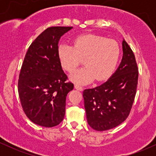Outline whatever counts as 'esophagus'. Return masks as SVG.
Listing matches in <instances>:
<instances>
[{
  "label": "esophagus",
  "mask_w": 156,
  "mask_h": 156,
  "mask_svg": "<svg viewBox=\"0 0 156 156\" xmlns=\"http://www.w3.org/2000/svg\"><path fill=\"white\" fill-rule=\"evenodd\" d=\"M75 88L76 90H80V91L83 90V87H81V86L78 85V84H75Z\"/></svg>",
  "instance_id": "1"
}]
</instances>
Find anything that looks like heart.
Instances as JSON below:
<instances>
[{"instance_id": "heart-1", "label": "heart", "mask_w": 156, "mask_h": 156, "mask_svg": "<svg viewBox=\"0 0 156 156\" xmlns=\"http://www.w3.org/2000/svg\"><path fill=\"white\" fill-rule=\"evenodd\" d=\"M120 53L117 41L95 34L76 37L73 46L61 44L57 50L59 62L67 72H73L84 59L85 66L70 75L71 80L78 84L109 78L117 66Z\"/></svg>"}]
</instances>
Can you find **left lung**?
<instances>
[{
	"label": "left lung",
	"instance_id": "left-lung-1",
	"mask_svg": "<svg viewBox=\"0 0 156 156\" xmlns=\"http://www.w3.org/2000/svg\"><path fill=\"white\" fill-rule=\"evenodd\" d=\"M123 56L119 68L101 85L84 90L88 125L98 131L114 128L129 115L136 95L138 68L133 51L123 39Z\"/></svg>",
	"mask_w": 156,
	"mask_h": 156
}]
</instances>
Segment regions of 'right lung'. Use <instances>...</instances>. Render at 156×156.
I'll return each instance as SVG.
<instances>
[{
	"label": "right lung",
	"instance_id": "1",
	"mask_svg": "<svg viewBox=\"0 0 156 156\" xmlns=\"http://www.w3.org/2000/svg\"><path fill=\"white\" fill-rule=\"evenodd\" d=\"M72 29L48 28L31 44L24 58L19 77V96L26 116L40 126H56L65 115L67 94L74 84L66 81L57 50L60 37Z\"/></svg>",
	"mask_w": 156,
	"mask_h": 156
}]
</instances>
